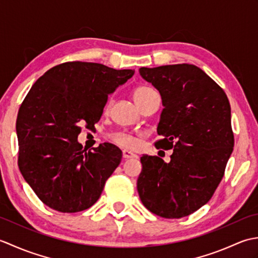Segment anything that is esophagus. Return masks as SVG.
I'll return each instance as SVG.
<instances>
[{"mask_svg": "<svg viewBox=\"0 0 258 258\" xmlns=\"http://www.w3.org/2000/svg\"><path fill=\"white\" fill-rule=\"evenodd\" d=\"M123 157L124 158H134V157H136V155L134 154V153H132V152L124 150L123 151Z\"/></svg>", "mask_w": 258, "mask_h": 258, "instance_id": "1", "label": "esophagus"}]
</instances>
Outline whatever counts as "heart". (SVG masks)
<instances>
[{
	"instance_id": "b5f03b06",
	"label": "heart",
	"mask_w": 258,
	"mask_h": 258,
	"mask_svg": "<svg viewBox=\"0 0 258 258\" xmlns=\"http://www.w3.org/2000/svg\"><path fill=\"white\" fill-rule=\"evenodd\" d=\"M153 93H155V91L152 89V87L149 86H140L136 89L133 93V97H134V101L136 102V104L140 106L141 103L145 101L147 97H149ZM114 141L116 142L117 144L122 145L124 147H133L135 144V141L133 138H131V136L126 135L124 133H119L116 134L114 136Z\"/></svg>"
}]
</instances>
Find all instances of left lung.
Masks as SVG:
<instances>
[{
    "mask_svg": "<svg viewBox=\"0 0 258 258\" xmlns=\"http://www.w3.org/2000/svg\"><path fill=\"white\" fill-rule=\"evenodd\" d=\"M140 75L160 92L163 111L157 149L171 162L141 157L138 191L150 212L165 218L188 216L212 199L234 147L231 105L215 81L191 64L141 68Z\"/></svg>",
    "mask_w": 258,
    "mask_h": 258,
    "instance_id": "obj_1",
    "label": "left lung"
}]
</instances>
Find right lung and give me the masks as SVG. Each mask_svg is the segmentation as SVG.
Segmentation results:
<instances>
[{
    "mask_svg": "<svg viewBox=\"0 0 258 258\" xmlns=\"http://www.w3.org/2000/svg\"><path fill=\"white\" fill-rule=\"evenodd\" d=\"M98 63L68 62L50 69L19 109V168L45 205L62 213L87 210L100 199L122 151L104 143L93 151L79 143L81 125L93 128L108 95L134 75Z\"/></svg>",
    "mask_w": 258,
    "mask_h": 258,
    "instance_id": "1",
    "label": "right lung"
}]
</instances>
